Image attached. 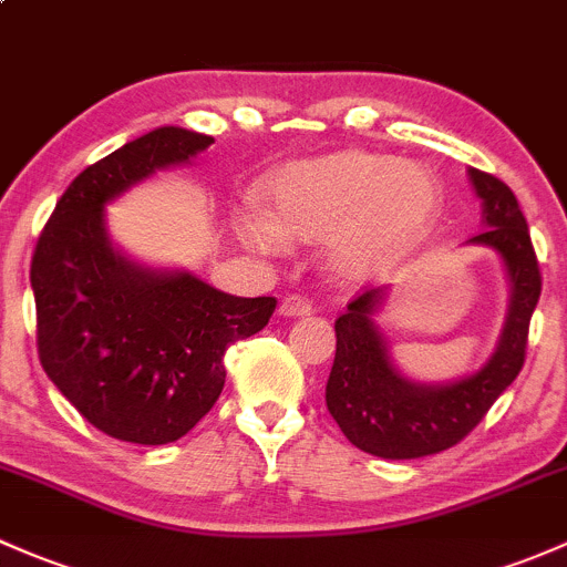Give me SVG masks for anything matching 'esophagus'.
Here are the masks:
<instances>
[{
  "label": "esophagus",
  "mask_w": 567,
  "mask_h": 567,
  "mask_svg": "<svg viewBox=\"0 0 567 567\" xmlns=\"http://www.w3.org/2000/svg\"><path fill=\"white\" fill-rule=\"evenodd\" d=\"M312 301L301 293L285 296L282 303H279V315H282V318H303V315H312Z\"/></svg>",
  "instance_id": "1"
}]
</instances>
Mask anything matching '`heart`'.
<instances>
[{"instance_id":"heart-1","label":"heart","mask_w":567,"mask_h":567,"mask_svg":"<svg viewBox=\"0 0 567 567\" xmlns=\"http://www.w3.org/2000/svg\"><path fill=\"white\" fill-rule=\"evenodd\" d=\"M260 214H241L238 234L255 249H279L282 233L301 241L331 236L339 274H363L419 241L440 206L437 182L389 154H326L285 165L260 184Z\"/></svg>"}]
</instances>
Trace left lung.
Instances as JSON below:
<instances>
[{"mask_svg": "<svg viewBox=\"0 0 567 567\" xmlns=\"http://www.w3.org/2000/svg\"><path fill=\"white\" fill-rule=\"evenodd\" d=\"M484 200L486 228L473 244L497 249L511 279V309L503 337L486 367L449 385H419L391 367L385 339L372 315L383 288L363 290L339 315L337 355L326 383V408L355 449L383 458H419L462 443L484 421L497 396L527 359L529 318L540 296V268L519 200L505 182L470 168Z\"/></svg>", "mask_w": 567, "mask_h": 567, "instance_id": "8db88e82", "label": "left lung"}]
</instances>
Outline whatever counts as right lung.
I'll return each instance as SVG.
<instances>
[{"instance_id": "obj_1", "label": "right lung", "mask_w": 567, "mask_h": 567, "mask_svg": "<svg viewBox=\"0 0 567 567\" xmlns=\"http://www.w3.org/2000/svg\"><path fill=\"white\" fill-rule=\"evenodd\" d=\"M214 143L159 127L73 178L32 255L38 355L94 429L138 445L184 437L225 385L223 355L266 329L277 299H238L193 274H157L113 252L105 204Z\"/></svg>"}]
</instances>
